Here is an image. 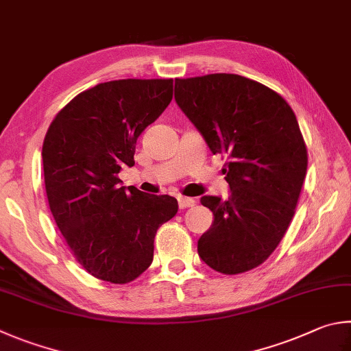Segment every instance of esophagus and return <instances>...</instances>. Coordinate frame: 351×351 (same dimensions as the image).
Segmentation results:
<instances>
[{
    "mask_svg": "<svg viewBox=\"0 0 351 351\" xmlns=\"http://www.w3.org/2000/svg\"><path fill=\"white\" fill-rule=\"evenodd\" d=\"M195 202H196V201L193 199V197H186V196H180V197H178V206H180V208L193 207Z\"/></svg>",
    "mask_w": 351,
    "mask_h": 351,
    "instance_id": "34e87169",
    "label": "esophagus"
}]
</instances>
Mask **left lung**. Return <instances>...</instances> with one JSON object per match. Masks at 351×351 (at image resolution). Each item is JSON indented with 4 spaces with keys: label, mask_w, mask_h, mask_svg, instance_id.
<instances>
[{
    "label": "left lung",
    "mask_w": 351,
    "mask_h": 351,
    "mask_svg": "<svg viewBox=\"0 0 351 351\" xmlns=\"http://www.w3.org/2000/svg\"><path fill=\"white\" fill-rule=\"evenodd\" d=\"M175 99L212 154L227 158L230 197H201L215 219L197 253L224 275L252 270L284 238L307 173L296 114L275 90L233 73L178 78Z\"/></svg>",
    "instance_id": "1"
}]
</instances>
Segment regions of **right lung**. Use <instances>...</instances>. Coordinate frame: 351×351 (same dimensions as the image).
Listing matches in <instances>:
<instances>
[{
	"label": "right lung",
	"instance_id": "1",
	"mask_svg": "<svg viewBox=\"0 0 351 351\" xmlns=\"http://www.w3.org/2000/svg\"><path fill=\"white\" fill-rule=\"evenodd\" d=\"M173 98V80L101 82L62 107L43 144L50 212L92 276L127 284L149 269L159 227L178 212L169 195L121 187L136 139Z\"/></svg>",
	"mask_w": 351,
	"mask_h": 351
}]
</instances>
